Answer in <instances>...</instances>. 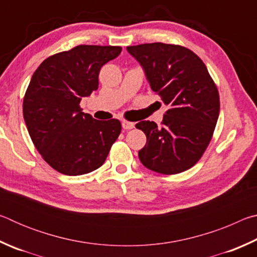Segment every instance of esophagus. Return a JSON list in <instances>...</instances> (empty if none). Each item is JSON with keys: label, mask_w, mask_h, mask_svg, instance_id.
I'll use <instances>...</instances> for the list:
<instances>
[{"label": "esophagus", "mask_w": 257, "mask_h": 257, "mask_svg": "<svg viewBox=\"0 0 257 257\" xmlns=\"http://www.w3.org/2000/svg\"><path fill=\"white\" fill-rule=\"evenodd\" d=\"M135 127V123L134 122H130V121L127 120H123L122 121V128L125 130H129V129H133Z\"/></svg>", "instance_id": "34e87169"}]
</instances>
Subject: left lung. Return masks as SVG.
<instances>
[{"label":"left lung","mask_w":257,"mask_h":257,"mask_svg":"<svg viewBox=\"0 0 257 257\" xmlns=\"http://www.w3.org/2000/svg\"><path fill=\"white\" fill-rule=\"evenodd\" d=\"M127 50L144 68L153 92L169 105L161 127L154 121L136 124L147 138L139 160L162 175L188 170L206 151L219 118L214 80L201 58L187 47L151 43Z\"/></svg>","instance_id":"left-lung-1"}]
</instances>
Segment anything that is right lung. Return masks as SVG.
I'll return each instance as SVG.
<instances>
[{"mask_svg":"<svg viewBox=\"0 0 257 257\" xmlns=\"http://www.w3.org/2000/svg\"><path fill=\"white\" fill-rule=\"evenodd\" d=\"M120 46L79 45L41 63L25 93L29 136L45 162L60 173L80 176L105 162L121 133L118 119L95 120L81 112V97L98 88V73Z\"/></svg>","mask_w":257,"mask_h":257,"instance_id":"1","label":"right lung"}]
</instances>
